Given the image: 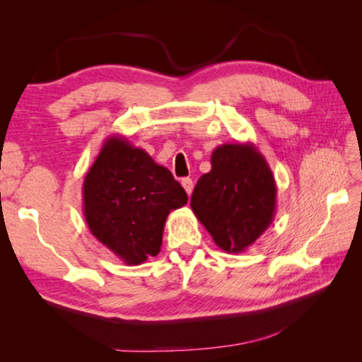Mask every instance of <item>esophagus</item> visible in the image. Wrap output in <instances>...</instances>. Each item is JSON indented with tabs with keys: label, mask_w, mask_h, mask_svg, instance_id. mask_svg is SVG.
<instances>
[{
	"label": "esophagus",
	"mask_w": 362,
	"mask_h": 362,
	"mask_svg": "<svg viewBox=\"0 0 362 362\" xmlns=\"http://www.w3.org/2000/svg\"><path fill=\"white\" fill-rule=\"evenodd\" d=\"M180 183H182L183 189H185L188 194H192V192H193V180L189 179V177H183V179L180 180Z\"/></svg>",
	"instance_id": "obj_1"
}]
</instances>
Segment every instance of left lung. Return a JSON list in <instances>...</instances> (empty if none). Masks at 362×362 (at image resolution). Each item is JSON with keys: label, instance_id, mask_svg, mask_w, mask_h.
<instances>
[{"label": "left lung", "instance_id": "left-lung-1", "mask_svg": "<svg viewBox=\"0 0 362 362\" xmlns=\"http://www.w3.org/2000/svg\"><path fill=\"white\" fill-rule=\"evenodd\" d=\"M211 166L196 183L189 206L220 249L244 252L273 223L278 192L273 173L250 142L217 146Z\"/></svg>", "mask_w": 362, "mask_h": 362}]
</instances>
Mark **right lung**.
<instances>
[{
    "instance_id": "1",
    "label": "right lung",
    "mask_w": 362,
    "mask_h": 362,
    "mask_svg": "<svg viewBox=\"0 0 362 362\" xmlns=\"http://www.w3.org/2000/svg\"><path fill=\"white\" fill-rule=\"evenodd\" d=\"M187 201L170 170L122 136L103 142L83 182L86 223L126 265L159 254L168 216Z\"/></svg>"
}]
</instances>
